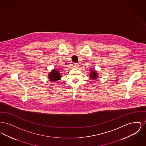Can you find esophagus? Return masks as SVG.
Instances as JSON below:
<instances>
[{"instance_id": "1", "label": "esophagus", "mask_w": 146, "mask_h": 146, "mask_svg": "<svg viewBox=\"0 0 146 146\" xmlns=\"http://www.w3.org/2000/svg\"><path fill=\"white\" fill-rule=\"evenodd\" d=\"M73 66V67H74V68H78V66H79V64H78V63H74Z\"/></svg>"}]
</instances>
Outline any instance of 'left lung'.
Instances as JSON below:
<instances>
[{"label":"left lung","instance_id":"obj_1","mask_svg":"<svg viewBox=\"0 0 146 146\" xmlns=\"http://www.w3.org/2000/svg\"><path fill=\"white\" fill-rule=\"evenodd\" d=\"M90 77L92 80H96L98 77V74L95 70H91L90 72Z\"/></svg>","mask_w":146,"mask_h":146}]
</instances>
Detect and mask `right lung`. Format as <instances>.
I'll return each mask as SVG.
<instances>
[{"mask_svg": "<svg viewBox=\"0 0 146 146\" xmlns=\"http://www.w3.org/2000/svg\"><path fill=\"white\" fill-rule=\"evenodd\" d=\"M61 78V75L60 72L57 69L52 70L51 72H49L48 74V79L50 81L52 82H55Z\"/></svg>", "mask_w": 146, "mask_h": 146, "instance_id": "obj_1", "label": "right lung"}]
</instances>
